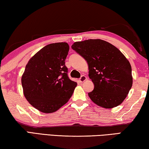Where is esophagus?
<instances>
[{
    "mask_svg": "<svg viewBox=\"0 0 149 149\" xmlns=\"http://www.w3.org/2000/svg\"><path fill=\"white\" fill-rule=\"evenodd\" d=\"M87 80V77L85 76V75H82L81 77L80 78H79V82L80 83H84L85 81H86Z\"/></svg>",
    "mask_w": 149,
    "mask_h": 149,
    "instance_id": "34e87169",
    "label": "esophagus"
}]
</instances>
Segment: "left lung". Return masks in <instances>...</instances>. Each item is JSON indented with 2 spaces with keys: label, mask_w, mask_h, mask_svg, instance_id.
Wrapping results in <instances>:
<instances>
[{
  "label": "left lung",
  "mask_w": 149,
  "mask_h": 149,
  "mask_svg": "<svg viewBox=\"0 0 149 149\" xmlns=\"http://www.w3.org/2000/svg\"><path fill=\"white\" fill-rule=\"evenodd\" d=\"M72 48L87 62L89 77L95 85L88 93L91 100L104 108L122 104L133 84L132 66L122 52L102 39L75 42Z\"/></svg>",
  "instance_id": "1"
}]
</instances>
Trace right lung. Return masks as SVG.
I'll return each mask as SVG.
<instances>
[{"label":"right lung","mask_w":149,"mask_h":149,"mask_svg":"<svg viewBox=\"0 0 149 149\" xmlns=\"http://www.w3.org/2000/svg\"><path fill=\"white\" fill-rule=\"evenodd\" d=\"M67 42L49 44L33 56L22 76L24 97L45 114L57 111L68 101L77 84L69 79L65 60Z\"/></svg>","instance_id":"add662e5"}]
</instances>
